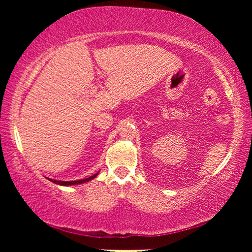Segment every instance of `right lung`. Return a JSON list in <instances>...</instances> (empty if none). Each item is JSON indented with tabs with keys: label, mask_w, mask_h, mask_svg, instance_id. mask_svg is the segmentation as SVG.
<instances>
[{
	"label": "right lung",
	"mask_w": 252,
	"mask_h": 252,
	"mask_svg": "<svg viewBox=\"0 0 252 252\" xmlns=\"http://www.w3.org/2000/svg\"><path fill=\"white\" fill-rule=\"evenodd\" d=\"M96 172L95 174H93V176L89 177V178H85V179H81V180H75V181H60V180H54V179H49L50 181H52L53 183H57V185H60V186H75V185H81V183H85L90 180H93L96 176H97Z\"/></svg>",
	"instance_id": "obj_1"
}]
</instances>
